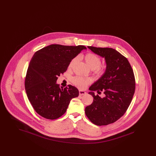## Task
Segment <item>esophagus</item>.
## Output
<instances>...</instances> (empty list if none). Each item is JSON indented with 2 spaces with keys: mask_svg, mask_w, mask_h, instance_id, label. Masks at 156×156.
I'll return each instance as SVG.
<instances>
[{
  "mask_svg": "<svg viewBox=\"0 0 156 156\" xmlns=\"http://www.w3.org/2000/svg\"><path fill=\"white\" fill-rule=\"evenodd\" d=\"M79 94L80 95H83L85 94H86V92H85L84 90H79Z\"/></svg>",
  "mask_w": 156,
  "mask_h": 156,
  "instance_id": "34e87169",
  "label": "esophagus"
}]
</instances>
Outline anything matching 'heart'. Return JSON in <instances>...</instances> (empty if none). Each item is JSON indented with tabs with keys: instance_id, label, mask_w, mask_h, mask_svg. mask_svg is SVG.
I'll return each mask as SVG.
<instances>
[{
	"instance_id": "obj_1",
	"label": "heart",
	"mask_w": 156,
	"mask_h": 156,
	"mask_svg": "<svg viewBox=\"0 0 156 156\" xmlns=\"http://www.w3.org/2000/svg\"><path fill=\"white\" fill-rule=\"evenodd\" d=\"M82 58L85 60L87 64L92 69H95L97 74H101L104 73L105 68L101 66V58L98 55H97V54L92 52H88L82 55ZM76 58H74L72 59L68 65V68H73L76 64ZM72 82L76 87L83 89L85 88L89 84L90 81L88 79L83 78L80 76H75L73 78Z\"/></svg>"
}]
</instances>
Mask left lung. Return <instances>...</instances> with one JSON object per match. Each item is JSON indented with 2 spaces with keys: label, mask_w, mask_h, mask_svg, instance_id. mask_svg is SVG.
<instances>
[{
  "label": "left lung",
  "mask_w": 156,
  "mask_h": 156,
  "mask_svg": "<svg viewBox=\"0 0 156 156\" xmlns=\"http://www.w3.org/2000/svg\"><path fill=\"white\" fill-rule=\"evenodd\" d=\"M98 55L105 57L106 69L104 74L89 88L94 97L92 104L85 108V114L91 122L105 126L115 122L126 112L133 99L136 82L129 61L112 48L88 47ZM94 91H103L102 98Z\"/></svg>",
  "instance_id": "left-lung-1"
}]
</instances>
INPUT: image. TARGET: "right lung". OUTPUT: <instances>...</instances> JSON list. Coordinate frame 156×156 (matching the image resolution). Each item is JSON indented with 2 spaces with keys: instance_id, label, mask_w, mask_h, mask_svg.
Here are the masks:
<instances>
[{
  "instance_id": "add662e5",
  "label": "right lung",
  "mask_w": 156,
  "mask_h": 156,
  "mask_svg": "<svg viewBox=\"0 0 156 156\" xmlns=\"http://www.w3.org/2000/svg\"><path fill=\"white\" fill-rule=\"evenodd\" d=\"M83 45L51 44L35 52L30 61L25 78V89L33 108L45 119H58L67 111L71 100L79 91L71 85L62 88L56 81L64 74L71 61Z\"/></svg>"
}]
</instances>
